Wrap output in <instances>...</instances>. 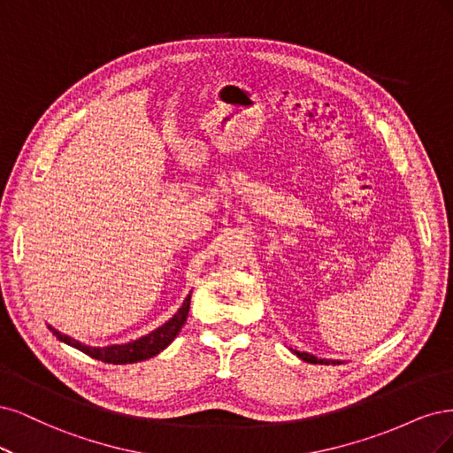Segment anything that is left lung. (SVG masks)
<instances>
[{"label": "left lung", "instance_id": "obj_1", "mask_svg": "<svg viewBox=\"0 0 453 453\" xmlns=\"http://www.w3.org/2000/svg\"><path fill=\"white\" fill-rule=\"evenodd\" d=\"M299 359H303V361H306V363H319V365H329V363H333V365H341L342 361H337V359H318V357H314L312 354H306V352H294Z\"/></svg>", "mask_w": 453, "mask_h": 453}]
</instances>
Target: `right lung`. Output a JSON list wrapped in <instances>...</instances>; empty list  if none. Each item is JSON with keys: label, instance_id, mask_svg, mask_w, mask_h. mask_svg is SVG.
<instances>
[{"label": "right lung", "instance_id": "obj_1", "mask_svg": "<svg viewBox=\"0 0 453 453\" xmlns=\"http://www.w3.org/2000/svg\"><path fill=\"white\" fill-rule=\"evenodd\" d=\"M189 301H192V294H188L184 303L180 304V309L173 314V318H169L164 326L156 327L154 331L142 334V337L135 339V341H129L124 344H109V346H90V344H84L77 339L69 337V334L62 333L54 329L52 326H49V329L52 331L54 337L65 342L71 348H77L81 349L82 354L90 356L94 359L99 361H105V363H112V365H127V363H137V361H144V359H150L154 356H157L159 352H164V349L174 341V337L180 333L188 312H189Z\"/></svg>", "mask_w": 453, "mask_h": 453}]
</instances>
